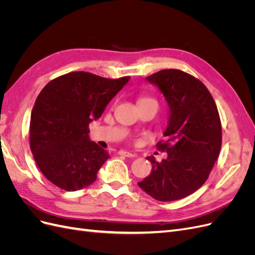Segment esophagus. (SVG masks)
<instances>
[{
  "label": "esophagus",
  "mask_w": 255,
  "mask_h": 255,
  "mask_svg": "<svg viewBox=\"0 0 255 255\" xmlns=\"http://www.w3.org/2000/svg\"><path fill=\"white\" fill-rule=\"evenodd\" d=\"M119 155H122V156H126V157H134L135 154L130 153V152H128V151H125V150H120L118 152Z\"/></svg>",
  "instance_id": "obj_1"
}]
</instances>
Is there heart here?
Wrapping results in <instances>:
<instances>
[{"label":"heart","instance_id":"1","mask_svg":"<svg viewBox=\"0 0 255 255\" xmlns=\"http://www.w3.org/2000/svg\"><path fill=\"white\" fill-rule=\"evenodd\" d=\"M148 102H156V100L151 98V97H146V96H141V97L138 98V100H137L138 105L143 104V103H148Z\"/></svg>","mask_w":255,"mask_h":255}]
</instances>
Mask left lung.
Listing matches in <instances>:
<instances>
[{
	"label": "left lung",
	"mask_w": 255,
	"mask_h": 255,
	"mask_svg": "<svg viewBox=\"0 0 255 255\" xmlns=\"http://www.w3.org/2000/svg\"><path fill=\"white\" fill-rule=\"evenodd\" d=\"M146 81L156 85L169 105L166 139L156 143L168 157L160 163L146 157L152 170L138 186L158 201H175L191 195L208 179L221 148L219 113L205 85L189 73L166 69Z\"/></svg>",
	"instance_id": "8db88e82"
}]
</instances>
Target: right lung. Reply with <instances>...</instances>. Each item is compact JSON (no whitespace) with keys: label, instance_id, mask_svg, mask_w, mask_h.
I'll use <instances>...</instances> for the list:
<instances>
[{"label":"right lung","instance_id":"obj_1","mask_svg":"<svg viewBox=\"0 0 255 255\" xmlns=\"http://www.w3.org/2000/svg\"><path fill=\"white\" fill-rule=\"evenodd\" d=\"M75 71L50 81L38 95L30 115L29 146L38 168L57 187L75 191L97 180L110 157L89 140V123L128 82Z\"/></svg>","mask_w":255,"mask_h":255}]
</instances>
